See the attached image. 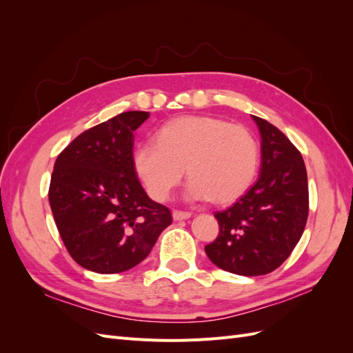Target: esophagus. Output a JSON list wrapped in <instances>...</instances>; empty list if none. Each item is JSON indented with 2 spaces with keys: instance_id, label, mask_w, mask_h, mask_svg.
Instances as JSON below:
<instances>
[{
  "instance_id": "esophagus-1",
  "label": "esophagus",
  "mask_w": 353,
  "mask_h": 353,
  "mask_svg": "<svg viewBox=\"0 0 353 353\" xmlns=\"http://www.w3.org/2000/svg\"><path fill=\"white\" fill-rule=\"evenodd\" d=\"M172 218H174V221H184V219L191 218V213H190V212L174 210V212H172Z\"/></svg>"
}]
</instances>
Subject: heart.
<instances>
[{"label":"heart","instance_id":"obj_1","mask_svg":"<svg viewBox=\"0 0 353 353\" xmlns=\"http://www.w3.org/2000/svg\"><path fill=\"white\" fill-rule=\"evenodd\" d=\"M157 143H138L132 166L148 196L165 201L185 172V199L230 203L252 185L259 165V145L253 134L208 114L181 116L157 131Z\"/></svg>","mask_w":353,"mask_h":353}]
</instances>
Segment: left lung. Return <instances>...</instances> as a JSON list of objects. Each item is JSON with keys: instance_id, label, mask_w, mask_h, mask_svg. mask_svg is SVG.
Returning <instances> with one entry per match:
<instances>
[{"instance_id": "8db88e82", "label": "left lung", "mask_w": 353, "mask_h": 353, "mask_svg": "<svg viewBox=\"0 0 353 353\" xmlns=\"http://www.w3.org/2000/svg\"><path fill=\"white\" fill-rule=\"evenodd\" d=\"M252 117L261 134L258 181L231 208L215 213L219 234L205 248L218 268L245 276L270 274L290 256L309 208L302 154L279 128Z\"/></svg>"}]
</instances>
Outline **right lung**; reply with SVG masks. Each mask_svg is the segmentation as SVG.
I'll use <instances>...</instances> for the list:
<instances>
[{
  "label": "right lung",
  "instance_id": "right-lung-1",
  "mask_svg": "<svg viewBox=\"0 0 353 353\" xmlns=\"http://www.w3.org/2000/svg\"><path fill=\"white\" fill-rule=\"evenodd\" d=\"M148 112H125L82 132L63 150L50 183V206L74 262L97 274L134 268L172 223L147 196L132 166L134 131Z\"/></svg>",
  "mask_w": 353,
  "mask_h": 353
}]
</instances>
